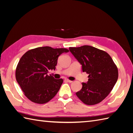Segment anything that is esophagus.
<instances>
[{"instance_id": "esophagus-1", "label": "esophagus", "mask_w": 133, "mask_h": 133, "mask_svg": "<svg viewBox=\"0 0 133 133\" xmlns=\"http://www.w3.org/2000/svg\"><path fill=\"white\" fill-rule=\"evenodd\" d=\"M65 81H66V82H69V83H71V82H73L72 81H70V80L68 79H65Z\"/></svg>"}]
</instances>
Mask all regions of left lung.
<instances>
[{"label": "left lung", "instance_id": "obj_1", "mask_svg": "<svg viewBox=\"0 0 133 133\" xmlns=\"http://www.w3.org/2000/svg\"><path fill=\"white\" fill-rule=\"evenodd\" d=\"M69 50L82 65L83 72L89 74L88 82L82 83V89L76 95L86 105L98 104L109 94L117 82V66L107 52L95 47L85 45L69 47Z\"/></svg>", "mask_w": 133, "mask_h": 133}]
</instances>
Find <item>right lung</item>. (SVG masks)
Here are the masks:
<instances>
[{
    "label": "right lung",
    "instance_id": "right-lung-1",
    "mask_svg": "<svg viewBox=\"0 0 133 133\" xmlns=\"http://www.w3.org/2000/svg\"><path fill=\"white\" fill-rule=\"evenodd\" d=\"M66 48L40 47L28 51L19 61L15 76L24 95L32 102L45 104L56 95L63 79L48 76V71L55 70L58 57L68 52Z\"/></svg>",
    "mask_w": 133,
    "mask_h": 133
}]
</instances>
